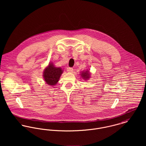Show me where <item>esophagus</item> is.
I'll return each mask as SVG.
<instances>
[{"label":"esophagus","mask_w":146,"mask_h":146,"mask_svg":"<svg viewBox=\"0 0 146 146\" xmlns=\"http://www.w3.org/2000/svg\"><path fill=\"white\" fill-rule=\"evenodd\" d=\"M67 71L69 72H71L73 71V68L72 67H67Z\"/></svg>","instance_id":"obj_1"}]
</instances>
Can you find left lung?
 I'll return each mask as SVG.
<instances>
[{"label":"left lung","mask_w":146,"mask_h":146,"mask_svg":"<svg viewBox=\"0 0 146 146\" xmlns=\"http://www.w3.org/2000/svg\"><path fill=\"white\" fill-rule=\"evenodd\" d=\"M81 76L83 79H84L85 80H87L89 78L90 76V74L89 72V70H87L86 71H83L81 74Z\"/></svg>","instance_id":"obj_1"}]
</instances>
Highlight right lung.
Listing matches in <instances>:
<instances>
[{"mask_svg": "<svg viewBox=\"0 0 146 146\" xmlns=\"http://www.w3.org/2000/svg\"><path fill=\"white\" fill-rule=\"evenodd\" d=\"M61 67H54L52 63L49 64L45 68L43 72V77L45 82L50 85H54L59 81L60 78L62 74Z\"/></svg>", "mask_w": 146, "mask_h": 146, "instance_id": "obj_1", "label": "right lung"}]
</instances>
